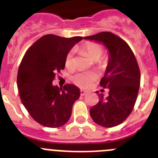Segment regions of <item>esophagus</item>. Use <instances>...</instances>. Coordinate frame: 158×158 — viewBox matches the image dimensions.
Segmentation results:
<instances>
[{
  "instance_id": "esophagus-1",
  "label": "esophagus",
  "mask_w": 158,
  "mask_h": 158,
  "mask_svg": "<svg viewBox=\"0 0 158 158\" xmlns=\"http://www.w3.org/2000/svg\"><path fill=\"white\" fill-rule=\"evenodd\" d=\"M88 93H89V92L86 91V90H83V89L81 90V96H85V95L88 94Z\"/></svg>"
}]
</instances>
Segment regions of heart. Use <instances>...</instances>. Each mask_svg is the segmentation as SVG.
<instances>
[{
    "label": "heart",
    "mask_w": 158,
    "mask_h": 158,
    "mask_svg": "<svg viewBox=\"0 0 158 158\" xmlns=\"http://www.w3.org/2000/svg\"><path fill=\"white\" fill-rule=\"evenodd\" d=\"M81 51L90 59L96 61L100 58L103 54L102 47L96 43L88 42L84 43L80 48ZM65 65L68 69H73L74 68V58H73V52L70 51L65 57ZM97 76L94 73H77L73 77V81L81 88H89L91 85L94 80H96Z\"/></svg>",
    "instance_id": "obj_1"
}]
</instances>
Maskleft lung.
<instances>
[{
    "label": "left lung",
    "mask_w": 158,
    "mask_h": 158,
    "mask_svg": "<svg viewBox=\"0 0 158 158\" xmlns=\"http://www.w3.org/2000/svg\"><path fill=\"white\" fill-rule=\"evenodd\" d=\"M84 39L102 43L108 51V62L100 82L102 87L109 89L108 96L96 92L99 102L89 112L96 124L113 127L122 123L133 110L140 85L139 65L127 43L111 32H100Z\"/></svg>",
    "instance_id": "1"
}]
</instances>
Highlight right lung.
Returning <instances> with one entry per match:
<instances>
[{
	"mask_svg": "<svg viewBox=\"0 0 158 158\" xmlns=\"http://www.w3.org/2000/svg\"><path fill=\"white\" fill-rule=\"evenodd\" d=\"M83 38L43 35L27 50L18 69L17 87L21 102L31 116L47 127H59L69 121L80 89L66 84L53 85L65 68V57Z\"/></svg>",
	"mask_w": 158,
	"mask_h": 158,
	"instance_id": "1",
	"label": "right lung"
}]
</instances>
